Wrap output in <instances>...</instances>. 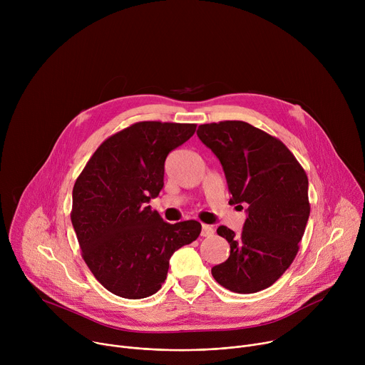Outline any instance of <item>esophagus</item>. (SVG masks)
I'll return each instance as SVG.
<instances>
[{"label": "esophagus", "instance_id": "1", "mask_svg": "<svg viewBox=\"0 0 365 365\" xmlns=\"http://www.w3.org/2000/svg\"><path fill=\"white\" fill-rule=\"evenodd\" d=\"M215 234V230L211 227V225H202V232H200V235L202 237H212Z\"/></svg>", "mask_w": 365, "mask_h": 365}]
</instances>
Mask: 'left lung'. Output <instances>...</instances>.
I'll list each match as a JSON object with an SVG mask.
<instances>
[{"label":"left lung","instance_id":"obj_1","mask_svg":"<svg viewBox=\"0 0 365 365\" xmlns=\"http://www.w3.org/2000/svg\"><path fill=\"white\" fill-rule=\"evenodd\" d=\"M196 133L222 165L230 203L248 205L240 235L224 225L217 230L231 251L212 276L234 293L267 289L290 267L304 234L310 214L306 172L279 138L248 123L202 124Z\"/></svg>","mask_w":365,"mask_h":365}]
</instances>
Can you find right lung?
Instances as JSON below:
<instances>
[{
  "instance_id": "add662e5",
  "label": "right lung",
  "mask_w": 365,
  "mask_h": 365,
  "mask_svg": "<svg viewBox=\"0 0 365 365\" xmlns=\"http://www.w3.org/2000/svg\"><path fill=\"white\" fill-rule=\"evenodd\" d=\"M195 130L196 124L135 123L103 141L75 182L71 220L82 258L120 297L154 294L172 254L200 234L197 221L169 224L147 205L165 185L168 154Z\"/></svg>"
}]
</instances>
